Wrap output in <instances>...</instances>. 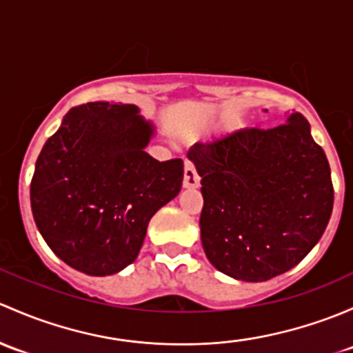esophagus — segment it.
Returning <instances> with one entry per match:
<instances>
[{"mask_svg":"<svg viewBox=\"0 0 353 353\" xmlns=\"http://www.w3.org/2000/svg\"><path fill=\"white\" fill-rule=\"evenodd\" d=\"M201 185V176H199L197 170H195L194 163L185 161V172H183V187L185 188H197Z\"/></svg>","mask_w":353,"mask_h":353,"instance_id":"obj_1","label":"esophagus"}]
</instances>
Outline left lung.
<instances>
[{"label":"left lung","mask_w":353,"mask_h":353,"mask_svg":"<svg viewBox=\"0 0 353 353\" xmlns=\"http://www.w3.org/2000/svg\"><path fill=\"white\" fill-rule=\"evenodd\" d=\"M202 176L201 239L210 263L246 282L296 267L328 226V159L296 112L287 122L236 130L188 151Z\"/></svg>","instance_id":"1"}]
</instances>
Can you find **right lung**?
Here are the masks:
<instances>
[{"label": "right lung", "mask_w": 353, "mask_h": 353, "mask_svg": "<svg viewBox=\"0 0 353 353\" xmlns=\"http://www.w3.org/2000/svg\"><path fill=\"white\" fill-rule=\"evenodd\" d=\"M137 112L108 101L72 107L35 163V224L49 248L83 274L112 275L132 263L151 217L181 188L183 161L144 151L154 127Z\"/></svg>", "instance_id": "1"}]
</instances>
